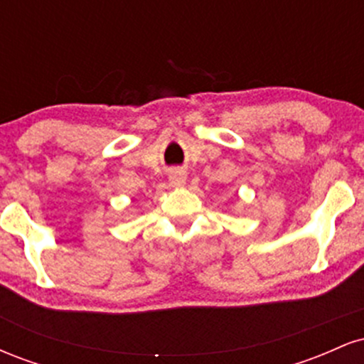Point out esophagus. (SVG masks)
Segmentation results:
<instances>
[{
	"label": "esophagus",
	"instance_id": "esophagus-1",
	"mask_svg": "<svg viewBox=\"0 0 364 364\" xmlns=\"http://www.w3.org/2000/svg\"><path fill=\"white\" fill-rule=\"evenodd\" d=\"M169 181H171V185H173V186H183V185H185V181H186V173H185V171H181V169L171 171Z\"/></svg>",
	"mask_w": 364,
	"mask_h": 364
}]
</instances>
